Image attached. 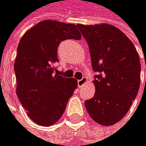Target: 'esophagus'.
<instances>
[{
  "label": "esophagus",
  "mask_w": 146,
  "mask_h": 146,
  "mask_svg": "<svg viewBox=\"0 0 146 146\" xmlns=\"http://www.w3.org/2000/svg\"><path fill=\"white\" fill-rule=\"evenodd\" d=\"M86 82H87V78H86V77H82L81 80L78 81V86H79V87L83 86L84 84L86 83Z\"/></svg>",
  "instance_id": "1"
}]
</instances>
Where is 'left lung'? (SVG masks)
I'll list each match as a JSON object with an SVG mask.
<instances>
[{
	"instance_id": "1",
	"label": "left lung",
	"mask_w": 146,
	"mask_h": 146,
	"mask_svg": "<svg viewBox=\"0 0 146 146\" xmlns=\"http://www.w3.org/2000/svg\"><path fill=\"white\" fill-rule=\"evenodd\" d=\"M91 54L94 97L85 101L89 115L102 126H111L125 117L140 86L141 64L131 40L109 24H77ZM146 69V61H145ZM146 84V78H145Z\"/></svg>"
}]
</instances>
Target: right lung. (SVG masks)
<instances>
[{"mask_svg":"<svg viewBox=\"0 0 146 146\" xmlns=\"http://www.w3.org/2000/svg\"><path fill=\"white\" fill-rule=\"evenodd\" d=\"M76 25L46 19L21 37L14 63L16 93L31 120L44 127L57 122L78 82L58 75L57 48L66 39L80 40Z\"/></svg>","mask_w":146,"mask_h":146,"instance_id":"right-lung-1","label":"right lung"}]
</instances>
